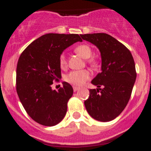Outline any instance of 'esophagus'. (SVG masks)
<instances>
[{"label":"esophagus","instance_id":"34e87169","mask_svg":"<svg viewBox=\"0 0 151 151\" xmlns=\"http://www.w3.org/2000/svg\"><path fill=\"white\" fill-rule=\"evenodd\" d=\"M73 90H74V92H76V91H77L78 90H80V88H79V87H77V86H74L73 87Z\"/></svg>","mask_w":151,"mask_h":151}]
</instances>
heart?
Wrapping results in <instances>:
<instances>
[{
  "mask_svg": "<svg viewBox=\"0 0 151 151\" xmlns=\"http://www.w3.org/2000/svg\"><path fill=\"white\" fill-rule=\"evenodd\" d=\"M74 51L85 59L89 58L93 54L92 49L88 45H79L74 49ZM59 61H60V66L61 68H64L66 66V58L64 54L60 55ZM88 61L91 64H95V61L93 59H90ZM90 76H91V73L88 70L84 69L80 70V71H73L65 77V80L68 83L73 85L81 86L90 78Z\"/></svg>",
  "mask_w": 151,
  "mask_h": 151,
  "instance_id": "b5f03b06",
  "label": "heart"
}]
</instances>
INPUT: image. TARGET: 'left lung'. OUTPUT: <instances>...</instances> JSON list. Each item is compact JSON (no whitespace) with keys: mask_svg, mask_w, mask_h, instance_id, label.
Instances as JSON below:
<instances>
[{"mask_svg":"<svg viewBox=\"0 0 151 151\" xmlns=\"http://www.w3.org/2000/svg\"><path fill=\"white\" fill-rule=\"evenodd\" d=\"M80 36L95 45L101 58V72L91 81L97 88L89 91L85 108L96 121H112L123 112L131 97L137 77L133 56L122 43L106 33Z\"/></svg>","mask_w":151,"mask_h":151,"instance_id":"obj_1","label":"left lung"}]
</instances>
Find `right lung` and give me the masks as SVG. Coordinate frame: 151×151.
Returning a JSON list of instances; mask_svg holds the SVG:
<instances>
[{
	"instance_id": "right-lung-1",
	"label": "right lung",
	"mask_w": 151,
	"mask_h": 151,
	"mask_svg": "<svg viewBox=\"0 0 151 151\" xmlns=\"http://www.w3.org/2000/svg\"><path fill=\"white\" fill-rule=\"evenodd\" d=\"M83 42L78 34L47 33L22 52L17 66V93L29 116L46 126L59 123L66 115L73 88L66 82L58 91L53 81L61 78L60 55L73 44Z\"/></svg>"
}]
</instances>
